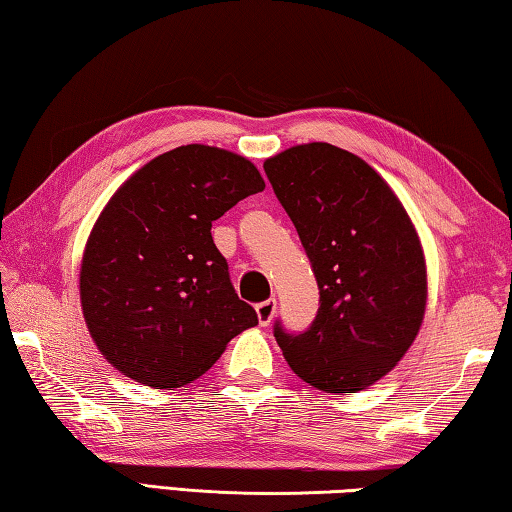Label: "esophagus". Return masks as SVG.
Instances as JSON below:
<instances>
[{
  "instance_id": "34e87169",
  "label": "esophagus",
  "mask_w": 512,
  "mask_h": 512,
  "mask_svg": "<svg viewBox=\"0 0 512 512\" xmlns=\"http://www.w3.org/2000/svg\"><path fill=\"white\" fill-rule=\"evenodd\" d=\"M256 315H258V321H261V326H270L276 315V299H265L258 303Z\"/></svg>"
}]
</instances>
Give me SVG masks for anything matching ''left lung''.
Instances as JSON below:
<instances>
[{"instance_id":"left-lung-1","label":"left lung","mask_w":512,"mask_h":512,"mask_svg":"<svg viewBox=\"0 0 512 512\" xmlns=\"http://www.w3.org/2000/svg\"><path fill=\"white\" fill-rule=\"evenodd\" d=\"M265 175L319 285L308 330L274 337L290 369L326 393H357L414 344L427 306L418 233L389 184L353 152L303 143L265 159Z\"/></svg>"}]
</instances>
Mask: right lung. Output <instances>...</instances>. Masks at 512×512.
Instances as JSON below:
<instances>
[{"label": "right lung", "mask_w": 512, "mask_h": 512, "mask_svg": "<svg viewBox=\"0 0 512 512\" xmlns=\"http://www.w3.org/2000/svg\"><path fill=\"white\" fill-rule=\"evenodd\" d=\"M263 188L249 159L191 143L148 161L112 195L89 233L80 303L114 369L177 389L258 324L233 290L211 224Z\"/></svg>", "instance_id": "obj_1"}]
</instances>
